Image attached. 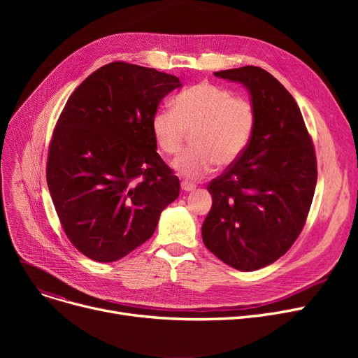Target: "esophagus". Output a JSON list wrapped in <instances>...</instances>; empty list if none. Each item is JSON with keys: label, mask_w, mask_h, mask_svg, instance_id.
<instances>
[{"label": "esophagus", "mask_w": 358, "mask_h": 358, "mask_svg": "<svg viewBox=\"0 0 358 358\" xmlns=\"http://www.w3.org/2000/svg\"><path fill=\"white\" fill-rule=\"evenodd\" d=\"M181 189L184 192H193L196 189V185L193 182H189V181H182L181 182Z\"/></svg>", "instance_id": "1"}]
</instances>
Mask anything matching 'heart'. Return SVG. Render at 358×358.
<instances>
[{
    "label": "heart",
    "mask_w": 358,
    "mask_h": 358,
    "mask_svg": "<svg viewBox=\"0 0 358 358\" xmlns=\"http://www.w3.org/2000/svg\"><path fill=\"white\" fill-rule=\"evenodd\" d=\"M150 127L166 155H176L187 131L194 130V146L178 155L173 168L187 180H200L216 164L229 166L245 152L257 127V108L250 99L235 97L228 88L200 83L178 92L173 108H158Z\"/></svg>",
    "instance_id": "b5f03b06"
}]
</instances>
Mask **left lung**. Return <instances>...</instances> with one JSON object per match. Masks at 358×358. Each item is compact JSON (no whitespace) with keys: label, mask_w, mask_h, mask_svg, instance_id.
<instances>
[{"label":"left lung","mask_w":358,"mask_h":358,"mask_svg":"<svg viewBox=\"0 0 358 358\" xmlns=\"http://www.w3.org/2000/svg\"><path fill=\"white\" fill-rule=\"evenodd\" d=\"M215 75L247 88L257 127L242 157L208 185L213 203L201 236L224 264L254 271L285 255L305 227L315 148L297 103L270 72L248 65Z\"/></svg>","instance_id":"left-lung-1"}]
</instances>
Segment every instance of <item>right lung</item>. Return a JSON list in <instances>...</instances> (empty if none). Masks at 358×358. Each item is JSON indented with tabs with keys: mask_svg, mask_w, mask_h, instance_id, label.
I'll list each match as a JSON object with an SVG mask.
<instances>
[{
	"mask_svg": "<svg viewBox=\"0 0 358 358\" xmlns=\"http://www.w3.org/2000/svg\"><path fill=\"white\" fill-rule=\"evenodd\" d=\"M181 81L126 62L92 72L68 99L49 146L46 180L73 247L99 262L126 257L154 235L180 194L157 154L154 113Z\"/></svg>",
	"mask_w": 358,
	"mask_h": 358,
	"instance_id": "1",
	"label": "right lung"
}]
</instances>
